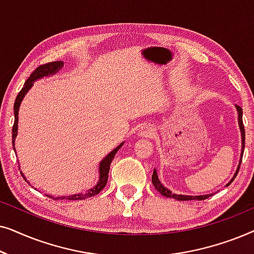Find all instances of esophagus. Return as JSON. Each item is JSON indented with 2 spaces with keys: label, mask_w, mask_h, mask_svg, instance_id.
<instances>
[{
  "label": "esophagus",
  "mask_w": 254,
  "mask_h": 254,
  "mask_svg": "<svg viewBox=\"0 0 254 254\" xmlns=\"http://www.w3.org/2000/svg\"><path fill=\"white\" fill-rule=\"evenodd\" d=\"M155 134V128L150 124H144L142 125L138 129V135L142 137H151Z\"/></svg>",
  "instance_id": "34e87169"
}]
</instances>
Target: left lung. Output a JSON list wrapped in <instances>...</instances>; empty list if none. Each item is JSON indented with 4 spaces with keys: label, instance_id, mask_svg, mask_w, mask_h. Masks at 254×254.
<instances>
[{
    "label": "left lung",
    "instance_id": "obj_1",
    "mask_svg": "<svg viewBox=\"0 0 254 254\" xmlns=\"http://www.w3.org/2000/svg\"><path fill=\"white\" fill-rule=\"evenodd\" d=\"M236 109H237V112H238V125H239V128H241V134H242V154H241V161H239L238 168H237V170H236L235 175L231 178L230 182L227 184V186L230 185V184L234 182V179L236 178V176H237V173L239 171V168H241L243 154H244V148H245V129H244V124H243V110H242V107L238 106V105H236ZM151 182H152V185L155 186V189L157 190L158 192L162 194V195H164L166 197H173V199H176V200H178V201H190V200L201 201V200H206L207 197H209V196L213 195V193H211V194H206V195H195V196H193V195H182V194L172 193L171 190L166 189V187L161 183V180L158 179L157 171H156V170H154V173H152Z\"/></svg>",
    "mask_w": 254,
    "mask_h": 254
}]
</instances>
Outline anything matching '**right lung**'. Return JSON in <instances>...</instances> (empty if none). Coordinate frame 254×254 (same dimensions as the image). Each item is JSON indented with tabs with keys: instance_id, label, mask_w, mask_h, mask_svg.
<instances>
[{
	"instance_id": "1",
	"label": "right lung",
	"mask_w": 254,
	"mask_h": 254,
	"mask_svg": "<svg viewBox=\"0 0 254 254\" xmlns=\"http://www.w3.org/2000/svg\"><path fill=\"white\" fill-rule=\"evenodd\" d=\"M62 67H64V62H62V61L48 62V64H46L39 65V67H38L36 70H34L32 74L30 75V77L26 79V82L24 83V86L22 88V90H20L18 95H17L15 104H13V111H15V123H13V126H12V145H13V150H15V151H16L15 140H16V136H17V129H18V111H19L20 103H22L24 96L26 95L27 91H29V90L31 89V86L33 85L34 81H37V79H39L41 77H45V76H50V75L57 74V72L60 70ZM123 144H124V142H121V144L118 145V147L114 149V150L111 151L110 154L107 155L106 157L99 163V168H98L99 179H98V183H97V185L93 187V189L88 190L85 193H78V194H74V195L58 196V197L50 196V197H53L54 200H84V199H88V197H91L93 195H96V194H98L100 190H102L104 187L106 186L107 179H109L110 165H111V163H112L114 156H116L118 150H119V149L123 147ZM22 176H23V178L25 179V182H27L23 173H22ZM27 183H29V182H27Z\"/></svg>"
}]
</instances>
